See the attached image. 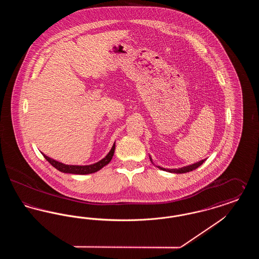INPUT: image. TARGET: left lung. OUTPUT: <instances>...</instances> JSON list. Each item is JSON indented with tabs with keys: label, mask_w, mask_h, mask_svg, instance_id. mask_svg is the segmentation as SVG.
Returning a JSON list of instances; mask_svg holds the SVG:
<instances>
[{
	"label": "left lung",
	"mask_w": 259,
	"mask_h": 259,
	"mask_svg": "<svg viewBox=\"0 0 259 259\" xmlns=\"http://www.w3.org/2000/svg\"><path fill=\"white\" fill-rule=\"evenodd\" d=\"M149 158H150V161L152 162V159H151L150 156H149ZM205 161H206V159H203V160L196 162V163H194V164H191V165H188V166H185V167H182V168H179V169H165V168H162L160 166H157V168H159L160 170H163V171H166V172L184 174V172H190V171H193V170L197 169L198 167L201 166ZM152 163H153V162H152Z\"/></svg>",
	"instance_id": "left-lung-1"
}]
</instances>
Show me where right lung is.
Segmentation results:
<instances>
[{"label":"right lung","instance_id":"right-lung-1","mask_svg":"<svg viewBox=\"0 0 259 259\" xmlns=\"http://www.w3.org/2000/svg\"><path fill=\"white\" fill-rule=\"evenodd\" d=\"M114 149H115V143L113 144V146L111 148L110 152L102 160L98 161V162H96L94 164L83 165V166H80V165H67V164L61 163V162L54 160V159L50 158V157L47 156L44 153H42V155H44V157L47 160L50 162V164L54 168H56L60 172H67V174H74V175H87V174L97 172L99 170H101L103 167L108 165L111 162V158L113 156Z\"/></svg>","mask_w":259,"mask_h":259}]
</instances>
